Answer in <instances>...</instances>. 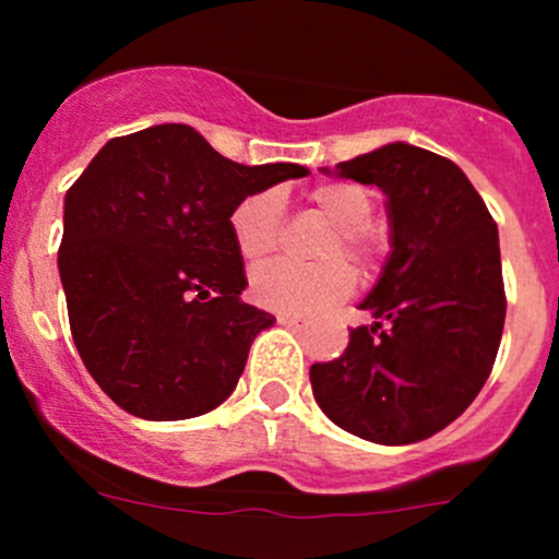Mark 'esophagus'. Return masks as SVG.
Listing matches in <instances>:
<instances>
[{
	"label": "esophagus",
	"mask_w": 559,
	"mask_h": 559,
	"mask_svg": "<svg viewBox=\"0 0 559 559\" xmlns=\"http://www.w3.org/2000/svg\"><path fill=\"white\" fill-rule=\"evenodd\" d=\"M278 324L292 326V330H302V326H306V321L297 319V316H278Z\"/></svg>",
	"instance_id": "1"
}]
</instances>
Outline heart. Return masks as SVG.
<instances>
[{"mask_svg": "<svg viewBox=\"0 0 559 559\" xmlns=\"http://www.w3.org/2000/svg\"><path fill=\"white\" fill-rule=\"evenodd\" d=\"M316 213L332 222L319 246V264L273 262L253 270L251 297L267 311L308 316L346 300L357 286V275L343 263L348 258L362 275L379 273L389 253L384 227L370 222L373 194L357 183H319L308 191ZM229 229L246 262H262L281 243L284 233V197L275 189L248 194L235 205Z\"/></svg>", "mask_w": 559, "mask_h": 559, "instance_id": "obj_1", "label": "heart"}]
</instances>
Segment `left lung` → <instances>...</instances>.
Here are the masks:
<instances>
[{
	"mask_svg": "<svg viewBox=\"0 0 559 559\" xmlns=\"http://www.w3.org/2000/svg\"><path fill=\"white\" fill-rule=\"evenodd\" d=\"M335 175L384 191L392 251L359 302L376 321L348 332L341 357L311 365L313 397L365 441H425L492 373L506 321L498 224L452 159L416 145H381Z\"/></svg>",
	"mask_w": 559,
	"mask_h": 559,
	"instance_id": "obj_1",
	"label": "left lung"
}]
</instances>
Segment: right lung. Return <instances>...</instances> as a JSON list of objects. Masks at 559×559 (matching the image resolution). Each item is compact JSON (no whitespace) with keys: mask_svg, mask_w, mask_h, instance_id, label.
<instances>
[{"mask_svg":"<svg viewBox=\"0 0 559 559\" xmlns=\"http://www.w3.org/2000/svg\"><path fill=\"white\" fill-rule=\"evenodd\" d=\"M302 175L238 165L186 123L107 140L64 197L59 275L78 354L112 403L175 421L233 394L275 316L240 300L248 281L229 216Z\"/></svg>","mask_w":559,"mask_h":559,"instance_id":"1","label":"right lung"}]
</instances>
